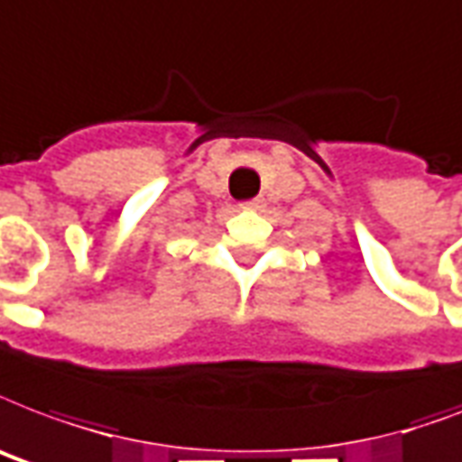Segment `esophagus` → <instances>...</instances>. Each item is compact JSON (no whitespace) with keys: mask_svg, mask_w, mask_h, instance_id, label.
I'll return each mask as SVG.
<instances>
[{"mask_svg":"<svg viewBox=\"0 0 462 462\" xmlns=\"http://www.w3.org/2000/svg\"><path fill=\"white\" fill-rule=\"evenodd\" d=\"M242 208H245V210H262V208H263V199L245 200V203H242Z\"/></svg>","mask_w":462,"mask_h":462,"instance_id":"1","label":"esophagus"}]
</instances>
